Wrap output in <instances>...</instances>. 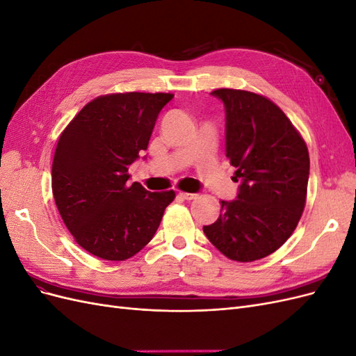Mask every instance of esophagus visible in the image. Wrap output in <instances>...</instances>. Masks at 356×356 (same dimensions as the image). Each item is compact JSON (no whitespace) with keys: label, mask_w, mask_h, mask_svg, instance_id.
I'll list each match as a JSON object with an SVG mask.
<instances>
[{"label":"esophagus","mask_w":356,"mask_h":356,"mask_svg":"<svg viewBox=\"0 0 356 356\" xmlns=\"http://www.w3.org/2000/svg\"><path fill=\"white\" fill-rule=\"evenodd\" d=\"M178 196L182 197V199H186V200H193V199L197 197V195H195V193H187V191H179Z\"/></svg>","instance_id":"34e87169"}]
</instances>
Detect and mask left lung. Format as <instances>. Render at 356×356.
Wrapping results in <instances>:
<instances>
[{
  "label": "left lung",
  "mask_w": 356,
  "mask_h": 356,
  "mask_svg": "<svg viewBox=\"0 0 356 356\" xmlns=\"http://www.w3.org/2000/svg\"><path fill=\"white\" fill-rule=\"evenodd\" d=\"M212 95L224 102L225 152L242 184L203 232L230 260L251 263L279 250L297 227L307 196V145L266 96L227 88Z\"/></svg>",
  "instance_id": "8db88e82"
}]
</instances>
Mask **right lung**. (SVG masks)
<instances>
[{
    "mask_svg": "<svg viewBox=\"0 0 356 356\" xmlns=\"http://www.w3.org/2000/svg\"><path fill=\"white\" fill-rule=\"evenodd\" d=\"M172 93L102 95L63 129L51 165V190L74 241L92 255L123 261L153 239L175 191L127 184V169L147 149Z\"/></svg>",
    "mask_w": 356,
    "mask_h": 356,
    "instance_id": "obj_1",
    "label": "right lung"
}]
</instances>
